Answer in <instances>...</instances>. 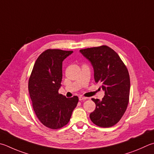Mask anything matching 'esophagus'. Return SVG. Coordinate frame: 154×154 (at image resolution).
<instances>
[{
	"label": "esophagus",
	"mask_w": 154,
	"mask_h": 154,
	"mask_svg": "<svg viewBox=\"0 0 154 154\" xmlns=\"http://www.w3.org/2000/svg\"><path fill=\"white\" fill-rule=\"evenodd\" d=\"M86 99H88V97H83V96H79V100H80V101H82V100H86Z\"/></svg>",
	"instance_id": "34e87169"
}]
</instances>
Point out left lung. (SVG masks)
Returning <instances> with one entry per match:
<instances>
[{
	"label": "left lung",
	"instance_id": "obj_1",
	"mask_svg": "<svg viewBox=\"0 0 154 154\" xmlns=\"http://www.w3.org/2000/svg\"><path fill=\"white\" fill-rule=\"evenodd\" d=\"M80 52L91 63L95 82L105 91L102 100L91 99L96 109L89 115L91 121L100 127H112L124 115L129 101L128 69L119 54L108 46L82 49Z\"/></svg>",
	"mask_w": 154,
	"mask_h": 154
}]
</instances>
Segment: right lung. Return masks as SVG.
Returning <instances> with one entry per match:
<instances>
[{
  "instance_id": "right-lung-1",
  "label": "right lung",
  "mask_w": 154,
  "mask_h": 154,
  "mask_svg": "<svg viewBox=\"0 0 154 154\" xmlns=\"http://www.w3.org/2000/svg\"><path fill=\"white\" fill-rule=\"evenodd\" d=\"M72 50L47 49L39 56L29 78L28 90L36 116L45 127L58 129L68 124L77 105V96L58 93L63 77V61Z\"/></svg>"
}]
</instances>
